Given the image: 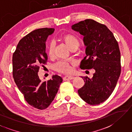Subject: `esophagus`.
<instances>
[{
  "label": "esophagus",
  "instance_id": "34e87169",
  "mask_svg": "<svg viewBox=\"0 0 132 132\" xmlns=\"http://www.w3.org/2000/svg\"><path fill=\"white\" fill-rule=\"evenodd\" d=\"M74 78V77L73 76H66L63 77V80L64 81H66V80H73V79Z\"/></svg>",
  "mask_w": 132,
  "mask_h": 132
}]
</instances>
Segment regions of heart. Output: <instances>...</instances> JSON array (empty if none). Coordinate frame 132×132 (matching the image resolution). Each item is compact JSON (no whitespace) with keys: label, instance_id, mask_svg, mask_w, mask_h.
I'll return each mask as SVG.
<instances>
[{"label":"heart","instance_id":"heart-1","mask_svg":"<svg viewBox=\"0 0 132 132\" xmlns=\"http://www.w3.org/2000/svg\"><path fill=\"white\" fill-rule=\"evenodd\" d=\"M61 40L69 48L72 50L74 48H77L79 45V42L77 38L75 36L68 33L63 35L61 37ZM47 53L50 58H52L54 56V45L52 43H50L48 47ZM75 64V62L74 61H60L54 65V69L58 72L69 74L72 73L73 70V66Z\"/></svg>","mask_w":132,"mask_h":132}]
</instances>
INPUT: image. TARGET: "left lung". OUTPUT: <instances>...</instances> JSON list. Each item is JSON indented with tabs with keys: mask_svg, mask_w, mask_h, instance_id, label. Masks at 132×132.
Wrapping results in <instances>:
<instances>
[{
	"mask_svg": "<svg viewBox=\"0 0 132 132\" xmlns=\"http://www.w3.org/2000/svg\"><path fill=\"white\" fill-rule=\"evenodd\" d=\"M71 28L84 36L86 56L81 69H95L92 78L81 77L85 82L78 90L84 101L97 105L106 100L116 87L121 71V54L113 33L107 26L92 19L74 24Z\"/></svg>",
	"mask_w": 132,
	"mask_h": 132,
	"instance_id": "obj_1",
	"label": "left lung"
}]
</instances>
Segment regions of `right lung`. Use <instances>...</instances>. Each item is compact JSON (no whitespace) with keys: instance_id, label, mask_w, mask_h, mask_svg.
I'll use <instances>...</instances> for the list:
<instances>
[{"instance_id":"1","label":"right lung","mask_w":132,"mask_h":132,"mask_svg":"<svg viewBox=\"0 0 132 132\" xmlns=\"http://www.w3.org/2000/svg\"><path fill=\"white\" fill-rule=\"evenodd\" d=\"M54 32V28H48L33 30L21 39L13 55L14 81L26 102L39 110L50 106L62 82L58 75L43 82L38 76L40 67L47 62L45 41Z\"/></svg>"}]
</instances>
